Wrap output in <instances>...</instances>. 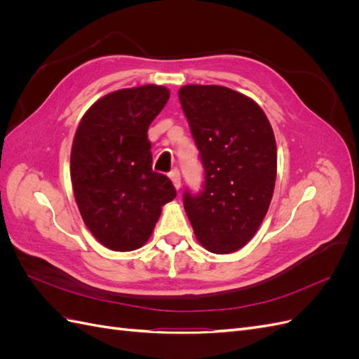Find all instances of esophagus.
<instances>
[{
	"label": "esophagus",
	"mask_w": 359,
	"mask_h": 359,
	"mask_svg": "<svg viewBox=\"0 0 359 359\" xmlns=\"http://www.w3.org/2000/svg\"><path fill=\"white\" fill-rule=\"evenodd\" d=\"M169 178H170V181L173 184V187H175L177 190H180V187H181V175H180V172L177 169L172 170L169 173Z\"/></svg>",
	"instance_id": "1"
}]
</instances>
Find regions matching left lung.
Listing matches in <instances>:
<instances>
[{
  "instance_id": "1",
  "label": "left lung",
  "mask_w": 359,
  "mask_h": 359,
  "mask_svg": "<svg viewBox=\"0 0 359 359\" xmlns=\"http://www.w3.org/2000/svg\"><path fill=\"white\" fill-rule=\"evenodd\" d=\"M178 94L205 166L203 193L184 194V210L202 247L229 255L256 235L273 199V127L253 99L227 86L184 85Z\"/></svg>"
}]
</instances>
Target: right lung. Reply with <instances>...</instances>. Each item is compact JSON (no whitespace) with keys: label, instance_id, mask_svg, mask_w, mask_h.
Returning a JSON list of instances; mask_svg holds the SVG:
<instances>
[{"label":"right lung","instance_id":"right-lung-1","mask_svg":"<svg viewBox=\"0 0 359 359\" xmlns=\"http://www.w3.org/2000/svg\"><path fill=\"white\" fill-rule=\"evenodd\" d=\"M163 85L148 83L103 95L76 128L70 177L85 226L114 252L140 248L153 235L172 181L153 172L148 127L169 100Z\"/></svg>","mask_w":359,"mask_h":359}]
</instances>
